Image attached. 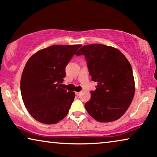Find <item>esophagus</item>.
<instances>
[{"label":"esophagus","instance_id":"1","mask_svg":"<svg viewBox=\"0 0 157 157\" xmlns=\"http://www.w3.org/2000/svg\"><path fill=\"white\" fill-rule=\"evenodd\" d=\"M81 94V92H76V95L78 96H80Z\"/></svg>","mask_w":157,"mask_h":157}]
</instances>
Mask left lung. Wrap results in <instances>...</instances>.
I'll use <instances>...</instances> for the list:
<instances>
[{"label": "left lung", "instance_id": "1", "mask_svg": "<svg viewBox=\"0 0 157 157\" xmlns=\"http://www.w3.org/2000/svg\"><path fill=\"white\" fill-rule=\"evenodd\" d=\"M76 55H84L92 81L98 83L85 104L87 112L99 122L119 119L135 94L132 68L127 59L117 48L98 44L83 46Z\"/></svg>", "mask_w": 157, "mask_h": 157}]
</instances>
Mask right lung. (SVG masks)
<instances>
[{
	"mask_svg": "<svg viewBox=\"0 0 157 157\" xmlns=\"http://www.w3.org/2000/svg\"><path fill=\"white\" fill-rule=\"evenodd\" d=\"M81 45H53L28 60L21 78L25 108L36 121L56 124L67 115L75 93L63 89L65 68Z\"/></svg>",
	"mask_w": 157,
	"mask_h": 157,
	"instance_id": "1",
	"label": "right lung"
}]
</instances>
